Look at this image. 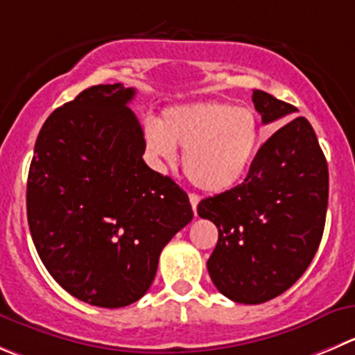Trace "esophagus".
Instances as JSON below:
<instances>
[{
	"mask_svg": "<svg viewBox=\"0 0 355 355\" xmlns=\"http://www.w3.org/2000/svg\"><path fill=\"white\" fill-rule=\"evenodd\" d=\"M198 202H200V198H198V195L190 193V204H191V209H193L195 216H197V205H198Z\"/></svg>",
	"mask_w": 355,
	"mask_h": 355,
	"instance_id": "obj_1",
	"label": "esophagus"
}]
</instances>
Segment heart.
<instances>
[{
    "label": "heart",
    "mask_w": 355,
    "mask_h": 355,
    "mask_svg": "<svg viewBox=\"0 0 355 355\" xmlns=\"http://www.w3.org/2000/svg\"><path fill=\"white\" fill-rule=\"evenodd\" d=\"M261 130L256 114L226 103H195L171 107L160 123L146 125L144 144L157 160L171 162L175 148L184 150L188 180L207 193L237 187L259 148Z\"/></svg>",
    "instance_id": "1"
}]
</instances>
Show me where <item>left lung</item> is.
Listing matches in <instances>:
<instances>
[{
	"mask_svg": "<svg viewBox=\"0 0 355 355\" xmlns=\"http://www.w3.org/2000/svg\"><path fill=\"white\" fill-rule=\"evenodd\" d=\"M252 103L263 123L298 111L263 90L252 92ZM327 191L315 132L306 118H295L259 148L244 183L198 204V216L219 232L207 261L218 291L244 305L288 291L320 244Z\"/></svg>",
	"mask_w": 355,
	"mask_h": 355,
	"instance_id": "obj_1",
	"label": "left lung"
}]
</instances>
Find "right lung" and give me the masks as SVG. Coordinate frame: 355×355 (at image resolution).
<instances>
[{
	"instance_id": "1",
	"label": "right lung",
	"mask_w": 355,
	"mask_h": 355,
	"mask_svg": "<svg viewBox=\"0 0 355 355\" xmlns=\"http://www.w3.org/2000/svg\"><path fill=\"white\" fill-rule=\"evenodd\" d=\"M134 89L96 85L43 123L28 178V221L50 275L103 309L137 302L162 249L193 218L188 195L143 160Z\"/></svg>"
}]
</instances>
